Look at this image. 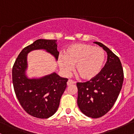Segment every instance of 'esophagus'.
Segmentation results:
<instances>
[{"label":"esophagus","instance_id":"obj_1","mask_svg":"<svg viewBox=\"0 0 134 134\" xmlns=\"http://www.w3.org/2000/svg\"><path fill=\"white\" fill-rule=\"evenodd\" d=\"M75 83H76V82H75L74 81H73V80L69 79L68 82H67V86H70V85H72V84H75Z\"/></svg>","mask_w":134,"mask_h":134}]
</instances>
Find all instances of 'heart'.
I'll list each match as a JSON object with an SVG mask.
<instances>
[{
    "label": "heart",
    "mask_w": 134,
    "mask_h": 134,
    "mask_svg": "<svg viewBox=\"0 0 134 134\" xmlns=\"http://www.w3.org/2000/svg\"><path fill=\"white\" fill-rule=\"evenodd\" d=\"M105 60V52L101 47H94L85 43L69 46L64 52V57L58 59L60 69L65 73L74 65L75 73L86 81L93 79L99 74Z\"/></svg>",
    "instance_id": "obj_1"
}]
</instances>
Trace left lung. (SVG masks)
<instances>
[{"label": "left lung", "instance_id": "obj_1", "mask_svg": "<svg viewBox=\"0 0 134 134\" xmlns=\"http://www.w3.org/2000/svg\"><path fill=\"white\" fill-rule=\"evenodd\" d=\"M107 52V61L99 74L85 82H77V104L89 117H101L114 105L124 81V70L119 58L100 42H94Z\"/></svg>", "mask_w": 134, "mask_h": 134}]
</instances>
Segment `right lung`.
I'll use <instances>...</instances> for the list:
<instances>
[{
  "mask_svg": "<svg viewBox=\"0 0 134 134\" xmlns=\"http://www.w3.org/2000/svg\"><path fill=\"white\" fill-rule=\"evenodd\" d=\"M57 40H37L21 52L13 67V83L15 94L24 111L34 117L48 118L59 107L68 79L56 73L41 79H27L25 75L27 54L34 50L44 49L58 59Z\"/></svg>",
  "mask_w": 134,
  "mask_h": 134,
  "instance_id": "add662e5",
  "label": "right lung"
}]
</instances>
